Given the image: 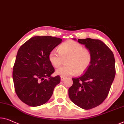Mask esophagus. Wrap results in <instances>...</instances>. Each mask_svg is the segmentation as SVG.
Returning <instances> with one entry per match:
<instances>
[{"mask_svg": "<svg viewBox=\"0 0 124 124\" xmlns=\"http://www.w3.org/2000/svg\"><path fill=\"white\" fill-rule=\"evenodd\" d=\"M66 80V77H63V76H61V80L62 81H64V80Z\"/></svg>", "mask_w": 124, "mask_h": 124, "instance_id": "obj_1", "label": "esophagus"}]
</instances>
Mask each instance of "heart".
Wrapping results in <instances>:
<instances>
[{
  "label": "heart",
  "instance_id": "1",
  "mask_svg": "<svg viewBox=\"0 0 124 124\" xmlns=\"http://www.w3.org/2000/svg\"><path fill=\"white\" fill-rule=\"evenodd\" d=\"M48 59L55 68L60 67L66 60V65L56 71L57 75L66 77L85 71L91 63L92 54L90 49L84 47L82 44L70 40L60 44L58 52L52 50L49 53Z\"/></svg>",
  "mask_w": 124,
  "mask_h": 124
}]
</instances>
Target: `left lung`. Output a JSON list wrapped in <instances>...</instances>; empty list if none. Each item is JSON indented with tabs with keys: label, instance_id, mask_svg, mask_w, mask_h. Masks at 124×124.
Instances as JSON below:
<instances>
[{
	"label": "left lung",
	"instance_id": "left-lung-1",
	"mask_svg": "<svg viewBox=\"0 0 124 124\" xmlns=\"http://www.w3.org/2000/svg\"><path fill=\"white\" fill-rule=\"evenodd\" d=\"M78 42L91 50L92 60L85 73L72 78L68 95L75 104L89 110L101 104L108 96L115 76V58L112 51L99 39H78Z\"/></svg>",
	"mask_w": 124,
	"mask_h": 124
}]
</instances>
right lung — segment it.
I'll list each match as a JSON object with an SVG mask.
<instances>
[{"mask_svg":"<svg viewBox=\"0 0 124 124\" xmlns=\"http://www.w3.org/2000/svg\"><path fill=\"white\" fill-rule=\"evenodd\" d=\"M61 42L59 38L36 36L19 48L13 69V79L16 95L28 106H38L47 102L60 84V76L51 77L54 68L48 55Z\"/></svg>","mask_w":124,"mask_h":124,"instance_id":"add662e5","label":"right lung"}]
</instances>
